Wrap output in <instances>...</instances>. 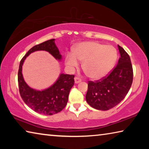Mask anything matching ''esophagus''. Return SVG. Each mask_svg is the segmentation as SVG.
Listing matches in <instances>:
<instances>
[{
  "label": "esophagus",
  "instance_id": "esophagus-1",
  "mask_svg": "<svg viewBox=\"0 0 149 149\" xmlns=\"http://www.w3.org/2000/svg\"><path fill=\"white\" fill-rule=\"evenodd\" d=\"M74 81H75V84H79V83H80L81 81V79L80 78H79V77H75L74 78Z\"/></svg>",
  "mask_w": 149,
  "mask_h": 149
}]
</instances>
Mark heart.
<instances>
[{
  "mask_svg": "<svg viewBox=\"0 0 149 149\" xmlns=\"http://www.w3.org/2000/svg\"><path fill=\"white\" fill-rule=\"evenodd\" d=\"M117 58V51L112 46L86 41L77 44L74 52L66 54L65 64L70 68H74L79 64V60L84 61L82 67L87 76L100 79L111 72Z\"/></svg>",
  "mask_w": 149,
  "mask_h": 149,
  "instance_id": "b5f03b06",
  "label": "heart"
}]
</instances>
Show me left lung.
Wrapping results in <instances>:
<instances>
[{
    "label": "left lung",
    "instance_id": "8db88e82",
    "mask_svg": "<svg viewBox=\"0 0 149 149\" xmlns=\"http://www.w3.org/2000/svg\"><path fill=\"white\" fill-rule=\"evenodd\" d=\"M120 57L118 64L107 77L96 82L89 81L86 101L99 110H108L124 99L133 82V68L130 57L118 45Z\"/></svg>",
    "mask_w": 149,
    "mask_h": 149
}]
</instances>
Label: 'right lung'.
I'll return each instance as SVG.
<instances>
[{"label":"right lung","mask_w":149,"mask_h":149,"mask_svg":"<svg viewBox=\"0 0 149 149\" xmlns=\"http://www.w3.org/2000/svg\"><path fill=\"white\" fill-rule=\"evenodd\" d=\"M54 41V39H50L32 47L20 61L17 77L19 93L24 102L35 112L47 116L56 114L66 106L70 89L74 84V75L60 74L51 86L43 90H37L30 87L25 81L22 66L30 54L39 50L49 52L55 59L61 61L62 56Z\"/></svg>","instance_id":"right-lung-1"}]
</instances>
